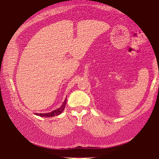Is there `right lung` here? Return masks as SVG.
Instances as JSON below:
<instances>
[{
  "label": "right lung",
  "instance_id": "1",
  "mask_svg": "<svg viewBox=\"0 0 159 159\" xmlns=\"http://www.w3.org/2000/svg\"><path fill=\"white\" fill-rule=\"evenodd\" d=\"M66 105V99H65L64 102L62 103L61 107H60L57 109L54 110V111H52V112L47 113H35V114L37 116H42V117H52V116H58L60 115V113H62V111H64Z\"/></svg>",
  "mask_w": 159,
  "mask_h": 159
}]
</instances>
